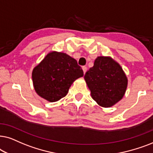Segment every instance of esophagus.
Returning a JSON list of instances; mask_svg holds the SVG:
<instances>
[{
    "label": "esophagus",
    "instance_id": "34e87169",
    "mask_svg": "<svg viewBox=\"0 0 153 153\" xmlns=\"http://www.w3.org/2000/svg\"><path fill=\"white\" fill-rule=\"evenodd\" d=\"M82 71H83V73H84V74L85 73H86L87 71V67L86 66H82Z\"/></svg>",
    "mask_w": 153,
    "mask_h": 153
}]
</instances>
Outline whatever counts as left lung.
Listing matches in <instances>:
<instances>
[{"label": "left lung", "instance_id": "8db88e82", "mask_svg": "<svg viewBox=\"0 0 153 153\" xmlns=\"http://www.w3.org/2000/svg\"><path fill=\"white\" fill-rule=\"evenodd\" d=\"M84 78L91 98L104 108L113 106L120 101L128 84L123 68L111 56H98Z\"/></svg>", "mask_w": 153, "mask_h": 153}]
</instances>
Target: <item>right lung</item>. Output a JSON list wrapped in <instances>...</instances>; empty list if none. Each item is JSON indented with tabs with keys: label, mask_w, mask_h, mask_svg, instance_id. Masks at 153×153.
<instances>
[{
	"label": "right lung",
	"mask_w": 153,
	"mask_h": 153,
	"mask_svg": "<svg viewBox=\"0 0 153 153\" xmlns=\"http://www.w3.org/2000/svg\"><path fill=\"white\" fill-rule=\"evenodd\" d=\"M83 75L75 59L66 53L52 51L34 67L32 80L38 95L55 102L66 96L73 82Z\"/></svg>",
	"instance_id": "obj_1"
}]
</instances>
